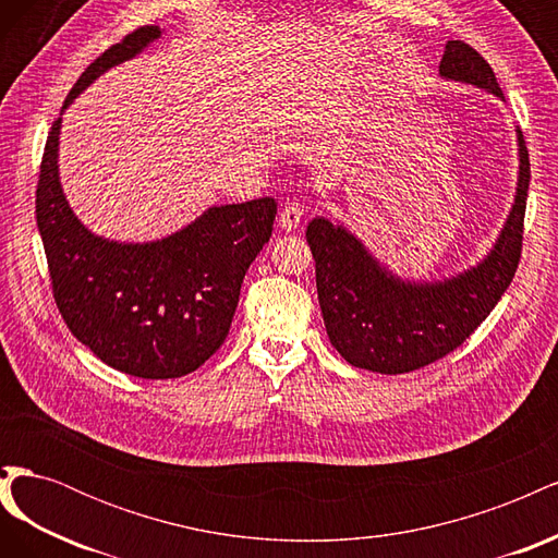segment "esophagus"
Segmentation results:
<instances>
[{
    "instance_id": "34e87169",
    "label": "esophagus",
    "mask_w": 558,
    "mask_h": 558,
    "mask_svg": "<svg viewBox=\"0 0 558 558\" xmlns=\"http://www.w3.org/2000/svg\"><path fill=\"white\" fill-rule=\"evenodd\" d=\"M302 221V207L298 202H289L281 211H279V228L281 230H295Z\"/></svg>"
}]
</instances>
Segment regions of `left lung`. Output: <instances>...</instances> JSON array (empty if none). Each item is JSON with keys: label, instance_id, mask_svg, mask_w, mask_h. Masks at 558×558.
<instances>
[{"label": "left lung", "instance_id": "1", "mask_svg": "<svg viewBox=\"0 0 558 558\" xmlns=\"http://www.w3.org/2000/svg\"><path fill=\"white\" fill-rule=\"evenodd\" d=\"M440 76L502 99L492 66L463 41H447ZM517 146V193L508 221L477 265L451 277L404 279L342 223L312 218L307 242L316 263L318 305L330 344L347 363L379 375L412 373L461 347L492 314L521 258L531 162L519 128Z\"/></svg>", "mask_w": 558, "mask_h": 558}]
</instances>
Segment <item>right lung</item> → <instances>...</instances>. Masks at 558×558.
Listing matches in <instances>:
<instances>
[{"instance_id":"add662e5","label":"right lung","mask_w":558,"mask_h":558,"mask_svg":"<svg viewBox=\"0 0 558 558\" xmlns=\"http://www.w3.org/2000/svg\"><path fill=\"white\" fill-rule=\"evenodd\" d=\"M160 37L158 25H146L105 50L74 83L62 113L93 81ZM62 113L44 150L37 226L64 324L99 361L125 375H189L228 337L246 269L272 238L277 202L214 205L154 242L107 240L78 221L62 193Z\"/></svg>"}]
</instances>
